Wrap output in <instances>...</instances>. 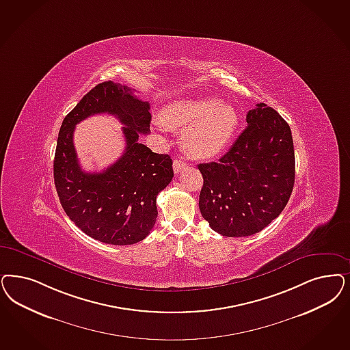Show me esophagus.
Returning <instances> with one entry per match:
<instances>
[{
	"mask_svg": "<svg viewBox=\"0 0 350 350\" xmlns=\"http://www.w3.org/2000/svg\"><path fill=\"white\" fill-rule=\"evenodd\" d=\"M187 167V164L185 161H182L180 159H176L173 161V169H174V173H180L182 169H185Z\"/></svg>",
	"mask_w": 350,
	"mask_h": 350,
	"instance_id": "obj_1",
	"label": "esophagus"
}]
</instances>
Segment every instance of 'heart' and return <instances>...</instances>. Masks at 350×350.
Wrapping results in <instances>:
<instances>
[{
	"label": "heart",
	"instance_id": "1",
	"mask_svg": "<svg viewBox=\"0 0 350 350\" xmlns=\"http://www.w3.org/2000/svg\"><path fill=\"white\" fill-rule=\"evenodd\" d=\"M164 121L173 126H187L183 145L196 157L217 155L229 145L239 124L237 109L215 96L180 100L163 112Z\"/></svg>",
	"mask_w": 350,
	"mask_h": 350
}]
</instances>
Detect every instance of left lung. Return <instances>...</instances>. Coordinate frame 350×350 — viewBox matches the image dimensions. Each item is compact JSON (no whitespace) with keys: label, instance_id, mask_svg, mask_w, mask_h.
Segmentation results:
<instances>
[{"label":"left lung","instance_id":"obj_1","mask_svg":"<svg viewBox=\"0 0 350 350\" xmlns=\"http://www.w3.org/2000/svg\"><path fill=\"white\" fill-rule=\"evenodd\" d=\"M247 128L224 157L199 164V209L212 230L230 238L265 229L287 205L295 183V150L288 124L258 103Z\"/></svg>","mask_w":350,"mask_h":350}]
</instances>
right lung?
<instances>
[{
  "label": "right lung",
  "mask_w": 350,
  "mask_h": 350,
  "mask_svg": "<svg viewBox=\"0 0 350 350\" xmlns=\"http://www.w3.org/2000/svg\"><path fill=\"white\" fill-rule=\"evenodd\" d=\"M150 103L131 88L105 81L94 86L64 118L54 157V183L62 206L93 239L128 245L144 241L157 217V196L173 178L172 159L138 142L148 134ZM109 113L124 125V154L103 172L89 174L78 164L72 145L76 123Z\"/></svg>",
  "instance_id": "right-lung-1"
}]
</instances>
